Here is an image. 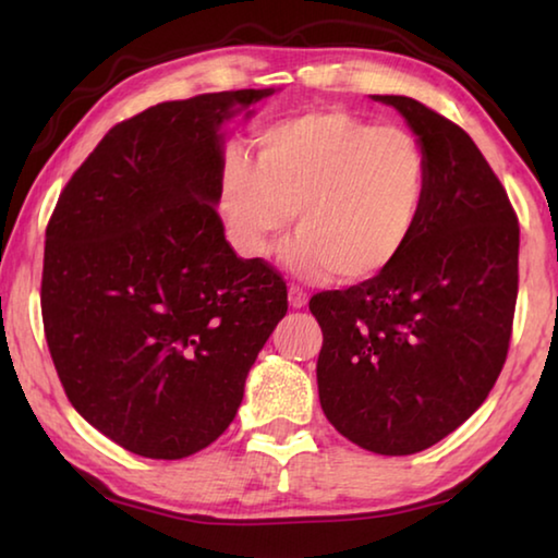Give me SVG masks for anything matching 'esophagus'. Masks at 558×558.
I'll return each mask as SVG.
<instances>
[{
    "label": "esophagus",
    "instance_id": "1",
    "mask_svg": "<svg viewBox=\"0 0 558 558\" xmlns=\"http://www.w3.org/2000/svg\"><path fill=\"white\" fill-rule=\"evenodd\" d=\"M288 300H290L292 307L300 310V307L307 305V292L302 290V288H298V286H292V288L288 290Z\"/></svg>",
    "mask_w": 558,
    "mask_h": 558
}]
</instances>
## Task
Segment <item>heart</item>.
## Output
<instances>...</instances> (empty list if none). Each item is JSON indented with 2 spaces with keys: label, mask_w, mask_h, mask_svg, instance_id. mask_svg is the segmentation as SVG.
I'll return each instance as SVG.
<instances>
[{
  "label": "heart",
  "mask_w": 558,
  "mask_h": 558,
  "mask_svg": "<svg viewBox=\"0 0 558 558\" xmlns=\"http://www.w3.org/2000/svg\"><path fill=\"white\" fill-rule=\"evenodd\" d=\"M430 159L411 130L317 110L268 128L258 165L223 159L216 211L241 256L268 258L295 214L288 266L342 282L379 276L409 248L426 214Z\"/></svg>",
  "instance_id": "b5f03b06"
}]
</instances>
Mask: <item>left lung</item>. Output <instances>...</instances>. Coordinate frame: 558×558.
<instances>
[{
	"label": "left lung",
	"instance_id": "left-lung-1",
	"mask_svg": "<svg viewBox=\"0 0 558 558\" xmlns=\"http://www.w3.org/2000/svg\"><path fill=\"white\" fill-rule=\"evenodd\" d=\"M430 194L409 248L379 276L310 300L327 421L379 456H411L462 426L502 372L519 288V223L493 167L456 122L405 96Z\"/></svg>",
	"mask_w": 558,
	"mask_h": 558
}]
</instances>
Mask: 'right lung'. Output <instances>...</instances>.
<instances>
[{
  "instance_id": "right-lung-1",
  "label": "right lung",
  "mask_w": 558,
  "mask_h": 558,
  "mask_svg": "<svg viewBox=\"0 0 558 558\" xmlns=\"http://www.w3.org/2000/svg\"><path fill=\"white\" fill-rule=\"evenodd\" d=\"M268 96L204 93L118 122L46 226L53 366L73 409L135 456L179 460L211 446L288 313L280 272L235 256L216 214L221 125Z\"/></svg>"
}]
</instances>
